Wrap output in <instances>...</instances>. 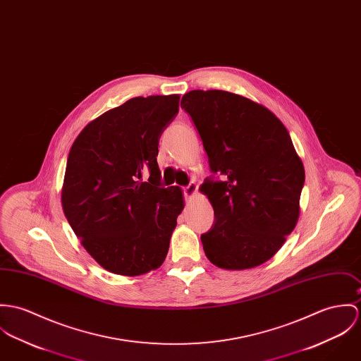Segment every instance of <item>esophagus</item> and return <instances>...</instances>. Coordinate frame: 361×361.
<instances>
[{"label":"esophagus","mask_w":361,"mask_h":361,"mask_svg":"<svg viewBox=\"0 0 361 361\" xmlns=\"http://www.w3.org/2000/svg\"><path fill=\"white\" fill-rule=\"evenodd\" d=\"M197 192V185L195 182L189 183L186 188H183V195L186 198H190Z\"/></svg>","instance_id":"1"}]
</instances>
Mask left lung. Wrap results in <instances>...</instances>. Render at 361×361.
<instances>
[{"label": "left lung", "instance_id": "1", "mask_svg": "<svg viewBox=\"0 0 361 361\" xmlns=\"http://www.w3.org/2000/svg\"><path fill=\"white\" fill-rule=\"evenodd\" d=\"M180 107L192 117L212 172L200 188L215 216L201 234L207 258L229 270L262 264L299 216L305 169L290 133L264 106L226 91H190Z\"/></svg>", "mask_w": 361, "mask_h": 361}]
</instances>
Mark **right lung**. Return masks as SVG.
Segmentation results:
<instances>
[{
  "label": "right lung",
  "mask_w": 361,
  "mask_h": 361,
  "mask_svg": "<svg viewBox=\"0 0 361 361\" xmlns=\"http://www.w3.org/2000/svg\"><path fill=\"white\" fill-rule=\"evenodd\" d=\"M178 110L179 95L130 99L90 123L70 149L66 219L87 252L111 273L145 274L168 254L183 196L178 186L161 185L157 154Z\"/></svg>",
  "instance_id": "obj_1"
}]
</instances>
